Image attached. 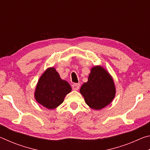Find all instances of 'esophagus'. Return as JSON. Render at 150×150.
Returning <instances> with one entry per match:
<instances>
[{"mask_svg": "<svg viewBox=\"0 0 150 150\" xmlns=\"http://www.w3.org/2000/svg\"><path fill=\"white\" fill-rule=\"evenodd\" d=\"M80 87V84L79 83H74V84L72 85V88L73 90L77 91Z\"/></svg>", "mask_w": 150, "mask_h": 150, "instance_id": "34e87169", "label": "esophagus"}]
</instances>
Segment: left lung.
I'll use <instances>...</instances> for the list:
<instances>
[{"label":"left lung","instance_id":"8db88e82","mask_svg":"<svg viewBox=\"0 0 150 150\" xmlns=\"http://www.w3.org/2000/svg\"><path fill=\"white\" fill-rule=\"evenodd\" d=\"M80 93L89 107L100 110L112 101L116 95V88L108 72L97 65L91 69L88 81L81 86Z\"/></svg>","mask_w":150,"mask_h":150}]
</instances>
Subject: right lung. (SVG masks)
I'll list each match as a JSON object with an SVG mask.
<instances>
[{"mask_svg": "<svg viewBox=\"0 0 150 150\" xmlns=\"http://www.w3.org/2000/svg\"><path fill=\"white\" fill-rule=\"evenodd\" d=\"M71 91V87L69 83L61 79L54 67H50L39 79L34 96L43 106L54 109L63 102L65 96Z\"/></svg>", "mask_w": 150, "mask_h": 150, "instance_id": "right-lung-1", "label": "right lung"}]
</instances>
